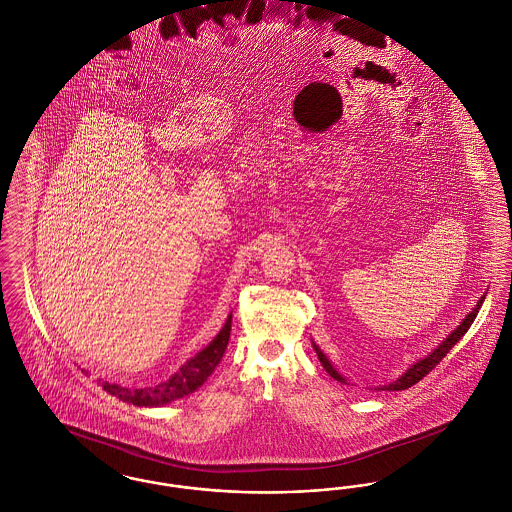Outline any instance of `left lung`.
<instances>
[{"mask_svg": "<svg viewBox=\"0 0 512 512\" xmlns=\"http://www.w3.org/2000/svg\"><path fill=\"white\" fill-rule=\"evenodd\" d=\"M484 299H486V295H482L480 297V301L476 303V307L463 318V322L445 338V340L439 343L438 347L432 351V353H428L424 359H418L416 363H414L409 370H405L395 382H390V384H386V386H376L374 390L376 391H401L407 390V388H411L414 386L418 380H422L428 372H432V368H436L438 366L439 361L453 349V345L457 343V341L463 338L464 334L468 332V328L472 326V322H474V318L478 315V311H480V307H482V303H484ZM313 349L317 351L318 361H320V365L326 368V372L334 378V380H338L341 384H347V380L341 376L340 372L334 368V365L328 361V357L322 353V349L318 347L317 343L313 341Z\"/></svg>", "mask_w": 512, "mask_h": 512, "instance_id": "8db88e82", "label": "left lung"}]
</instances>
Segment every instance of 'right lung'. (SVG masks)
I'll use <instances>...</instances> for the list:
<instances>
[{"label":"right lung","mask_w":512,"mask_h":512,"mask_svg":"<svg viewBox=\"0 0 512 512\" xmlns=\"http://www.w3.org/2000/svg\"><path fill=\"white\" fill-rule=\"evenodd\" d=\"M230 326H232V315H228L224 326L220 328L219 334L213 338V341L207 347H203L186 365L180 366V370L174 372L165 382H159L147 388H126L111 382H101V386L107 393L115 395L124 403H132L138 407H161V405H169L176 399H182L194 393L197 388H201L219 365L230 340Z\"/></svg>","instance_id":"add662e5"}]
</instances>
